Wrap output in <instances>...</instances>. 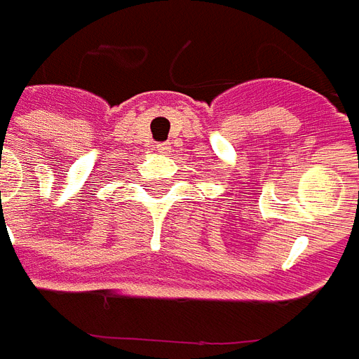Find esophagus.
Returning <instances> with one entry per match:
<instances>
[{"instance_id": "obj_1", "label": "esophagus", "mask_w": 359, "mask_h": 359, "mask_svg": "<svg viewBox=\"0 0 359 359\" xmlns=\"http://www.w3.org/2000/svg\"><path fill=\"white\" fill-rule=\"evenodd\" d=\"M156 149L159 151V154H169L171 146H169L167 142H159V144H156Z\"/></svg>"}]
</instances>
